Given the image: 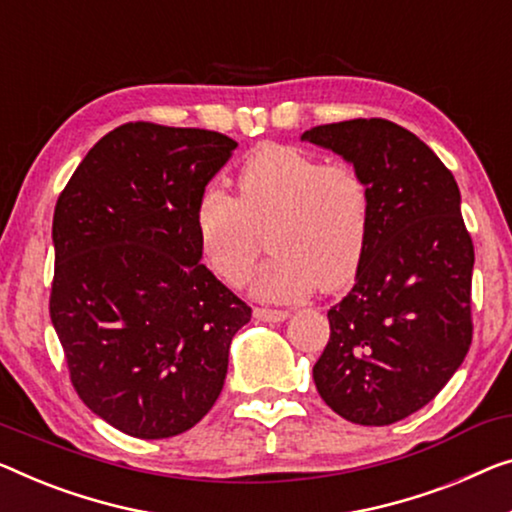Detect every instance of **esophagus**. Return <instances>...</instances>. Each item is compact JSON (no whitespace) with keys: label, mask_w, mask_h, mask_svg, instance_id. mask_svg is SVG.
<instances>
[{"label":"esophagus","mask_w":512,"mask_h":512,"mask_svg":"<svg viewBox=\"0 0 512 512\" xmlns=\"http://www.w3.org/2000/svg\"><path fill=\"white\" fill-rule=\"evenodd\" d=\"M255 317L259 319V322H282V319H287V310L255 308Z\"/></svg>","instance_id":"esophagus-1"}]
</instances>
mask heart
<instances>
[{
  "label": "heart",
  "instance_id": "heart-1",
  "mask_svg": "<svg viewBox=\"0 0 512 512\" xmlns=\"http://www.w3.org/2000/svg\"><path fill=\"white\" fill-rule=\"evenodd\" d=\"M372 223L370 186L354 165L324 163L287 144H262L236 174V200L211 188L195 211L204 262L227 285L248 280L269 225L273 255L253 280L257 296L292 301L354 276Z\"/></svg>",
  "mask_w": 512,
  "mask_h": 512
}]
</instances>
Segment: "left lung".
Segmentation results:
<instances>
[{"mask_svg":"<svg viewBox=\"0 0 512 512\" xmlns=\"http://www.w3.org/2000/svg\"><path fill=\"white\" fill-rule=\"evenodd\" d=\"M301 140L352 163L372 223L331 338L312 368L322 400L358 425L398 423L434 400L469 352L474 243L451 170L386 119L315 126Z\"/></svg>","mask_w":512,"mask_h":512,"instance_id":"left-lung-1","label":"left lung"}]
</instances>
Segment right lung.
<instances>
[{
  "instance_id": "right-lung-1",
  "label": "right lung",
  "mask_w": 512,
  "mask_h": 512,
  "mask_svg": "<svg viewBox=\"0 0 512 512\" xmlns=\"http://www.w3.org/2000/svg\"><path fill=\"white\" fill-rule=\"evenodd\" d=\"M232 137L131 121L91 147L61 190L50 319L80 400L137 439L209 414L250 305L207 266L195 230Z\"/></svg>"
}]
</instances>
